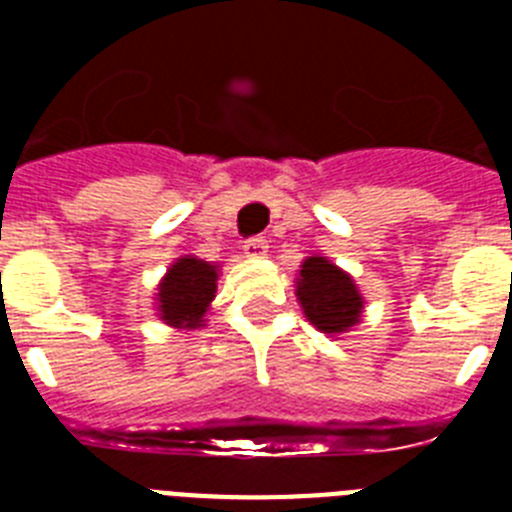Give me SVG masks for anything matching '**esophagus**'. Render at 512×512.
Here are the masks:
<instances>
[{
  "instance_id": "1",
  "label": "esophagus",
  "mask_w": 512,
  "mask_h": 512,
  "mask_svg": "<svg viewBox=\"0 0 512 512\" xmlns=\"http://www.w3.org/2000/svg\"><path fill=\"white\" fill-rule=\"evenodd\" d=\"M243 251H246V256H251V259H264L266 253H269V243H266V238H248Z\"/></svg>"
}]
</instances>
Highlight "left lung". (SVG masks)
<instances>
[{
    "instance_id": "1",
    "label": "left lung",
    "mask_w": 512,
    "mask_h": 512,
    "mask_svg": "<svg viewBox=\"0 0 512 512\" xmlns=\"http://www.w3.org/2000/svg\"><path fill=\"white\" fill-rule=\"evenodd\" d=\"M297 297L307 320L323 333H343L356 325L364 307L354 279L323 256H310L302 264Z\"/></svg>"
}]
</instances>
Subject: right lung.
I'll return each mask as SVG.
<instances>
[{
    "mask_svg": "<svg viewBox=\"0 0 512 512\" xmlns=\"http://www.w3.org/2000/svg\"><path fill=\"white\" fill-rule=\"evenodd\" d=\"M217 269L207 261L179 259L169 269L158 287V312L161 318L176 328H200L205 323V310L215 297Z\"/></svg>",
    "mask_w": 512,
    "mask_h": 512,
    "instance_id": "obj_1",
    "label": "right lung"
}]
</instances>
